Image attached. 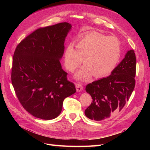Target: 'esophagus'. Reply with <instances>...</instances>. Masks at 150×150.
Segmentation results:
<instances>
[{"label":"esophagus","instance_id":"esophagus-1","mask_svg":"<svg viewBox=\"0 0 150 150\" xmlns=\"http://www.w3.org/2000/svg\"><path fill=\"white\" fill-rule=\"evenodd\" d=\"M76 88L77 92H81L83 90V86L79 83H76Z\"/></svg>","mask_w":150,"mask_h":150}]
</instances>
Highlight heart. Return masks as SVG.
Here are the masks:
<instances>
[{"instance_id":"b5f03b06","label":"heart","mask_w":150,"mask_h":150,"mask_svg":"<svg viewBox=\"0 0 150 150\" xmlns=\"http://www.w3.org/2000/svg\"><path fill=\"white\" fill-rule=\"evenodd\" d=\"M121 56V45L115 37L91 33L80 38L76 45L69 44L64 54V65L73 72L83 60L84 66L76 72V78L88 80L93 75L99 78L114 70Z\"/></svg>"}]
</instances>
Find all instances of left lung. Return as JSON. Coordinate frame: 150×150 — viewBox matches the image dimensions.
<instances>
[{
  "label": "left lung",
  "instance_id": "1",
  "mask_svg": "<svg viewBox=\"0 0 150 150\" xmlns=\"http://www.w3.org/2000/svg\"><path fill=\"white\" fill-rule=\"evenodd\" d=\"M136 63L135 53L129 50L111 75L86 86V92L93 99L84 111L86 117L102 121L122 110L134 88Z\"/></svg>",
  "mask_w": 150,
  "mask_h": 150
}]
</instances>
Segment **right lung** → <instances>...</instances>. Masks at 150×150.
<instances>
[{
    "instance_id": "1",
    "label": "right lung",
    "mask_w": 150,
    "mask_h": 150,
    "mask_svg": "<svg viewBox=\"0 0 150 150\" xmlns=\"http://www.w3.org/2000/svg\"><path fill=\"white\" fill-rule=\"evenodd\" d=\"M72 28L68 22L38 29L17 45L12 59V84L25 110L45 120L56 118L64 99L76 93L60 59Z\"/></svg>"
}]
</instances>
